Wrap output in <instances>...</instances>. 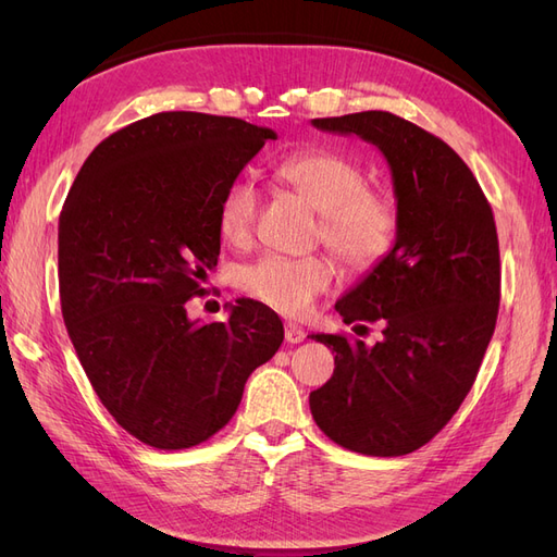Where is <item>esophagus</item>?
<instances>
[{
  "mask_svg": "<svg viewBox=\"0 0 557 557\" xmlns=\"http://www.w3.org/2000/svg\"><path fill=\"white\" fill-rule=\"evenodd\" d=\"M307 339V332L295 323H285V342L288 344H301Z\"/></svg>",
  "mask_w": 557,
  "mask_h": 557,
  "instance_id": "1",
  "label": "esophagus"
}]
</instances>
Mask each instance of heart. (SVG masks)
<instances>
[{"label": "heart", "instance_id": "1", "mask_svg": "<svg viewBox=\"0 0 557 557\" xmlns=\"http://www.w3.org/2000/svg\"><path fill=\"white\" fill-rule=\"evenodd\" d=\"M283 188L320 213L318 239L350 269H372L397 242L399 213L393 197L369 188L362 166L336 150H299L276 162ZM260 193L248 178H234L218 201V232L244 246L256 227ZM332 264L320 256H262L239 267L237 288L285 315L305 313L332 283Z\"/></svg>", "mask_w": 557, "mask_h": 557}]
</instances>
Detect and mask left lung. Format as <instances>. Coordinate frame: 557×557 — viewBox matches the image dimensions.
Segmentation results:
<instances>
[{
	"instance_id": "obj_1",
	"label": "left lung",
	"mask_w": 557,
	"mask_h": 557,
	"mask_svg": "<svg viewBox=\"0 0 557 557\" xmlns=\"http://www.w3.org/2000/svg\"><path fill=\"white\" fill-rule=\"evenodd\" d=\"M313 125L381 148L399 230L391 256L336 301L346 325L379 323L383 339L367 348L344 332L311 334L336 356L309 407L334 444L395 458L440 434L476 381L499 311L495 215L465 160L395 113L313 117Z\"/></svg>"
}]
</instances>
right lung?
Returning a JSON list of instances; mask_svg holds the SVG:
<instances>
[{"mask_svg":"<svg viewBox=\"0 0 557 557\" xmlns=\"http://www.w3.org/2000/svg\"><path fill=\"white\" fill-rule=\"evenodd\" d=\"M267 139L242 117L162 111L99 144L64 199V325L97 397L146 446L211 440L283 342L260 301L237 299L227 323L185 311L221 256L218 201Z\"/></svg>","mask_w":557,"mask_h":557,"instance_id":"obj_1","label":"right lung"}]
</instances>
